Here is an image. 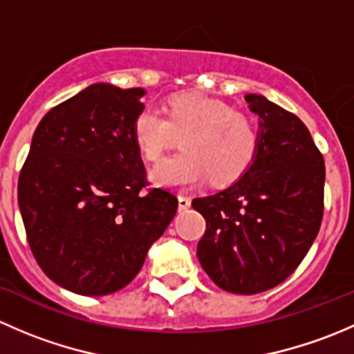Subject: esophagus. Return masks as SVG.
<instances>
[{"label": "esophagus", "instance_id": "obj_1", "mask_svg": "<svg viewBox=\"0 0 354 354\" xmlns=\"http://www.w3.org/2000/svg\"><path fill=\"white\" fill-rule=\"evenodd\" d=\"M190 203H192L190 197H187V195H178V209L187 210L188 207H190Z\"/></svg>", "mask_w": 354, "mask_h": 354}]
</instances>
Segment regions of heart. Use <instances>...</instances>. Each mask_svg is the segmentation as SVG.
Instances as JSON below:
<instances>
[{"mask_svg":"<svg viewBox=\"0 0 354 354\" xmlns=\"http://www.w3.org/2000/svg\"><path fill=\"white\" fill-rule=\"evenodd\" d=\"M133 138L142 156L157 160L174 144L183 152L166 157L151 171V180L164 188H188L210 174L214 183H227L250 166L257 152L255 124L243 113L195 92L176 94L164 113L144 108L133 120Z\"/></svg>","mask_w":354,"mask_h":354,"instance_id":"b5f03b06","label":"heart"}]
</instances>
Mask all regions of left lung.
<instances>
[{"label":"left lung","instance_id":"8db88e82","mask_svg":"<svg viewBox=\"0 0 354 354\" xmlns=\"http://www.w3.org/2000/svg\"><path fill=\"white\" fill-rule=\"evenodd\" d=\"M259 116L253 160L234 183L192 205L207 223L197 257L224 291L257 295L288 279L319 234L324 157L308 128L260 94H246Z\"/></svg>","mask_w":354,"mask_h":354}]
</instances>
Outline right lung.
<instances>
[{
    "label": "right lung",
    "instance_id": "right-lung-1",
    "mask_svg": "<svg viewBox=\"0 0 354 354\" xmlns=\"http://www.w3.org/2000/svg\"><path fill=\"white\" fill-rule=\"evenodd\" d=\"M144 88L92 84L37 124L19 178L27 240L46 276L84 296L131 283L162 236L178 198L145 192L133 138Z\"/></svg>",
    "mask_w": 354,
    "mask_h": 354
}]
</instances>
